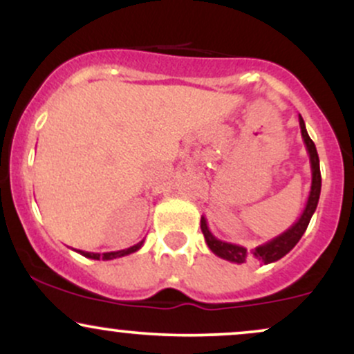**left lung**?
Segmentation results:
<instances>
[{
	"mask_svg": "<svg viewBox=\"0 0 354 354\" xmlns=\"http://www.w3.org/2000/svg\"><path fill=\"white\" fill-rule=\"evenodd\" d=\"M299 128H301V136L304 141V146H306V151L310 154V165H311V189L310 194H308L306 205H304V209L301 216L298 218V221L295 223L291 228H288L284 233L279 234L270 241L263 243V245L253 248V250H246L245 246L233 245V243L221 241L211 233L208 228V223H206V218L201 216V231L205 234L206 245L214 254L219 256V258L226 259V261L231 263H246L248 259H256L261 265H270V263L278 261L283 256H286L291 250L296 246V243L301 239V236L306 231L308 225H310V219L313 213L316 211V206H318L319 201V193H321V173H319V158L318 151H316V146L313 143V140L308 135L306 126H304V121L301 115H299Z\"/></svg>",
	"mask_w": 354,
	"mask_h": 354,
	"instance_id": "8db88e82",
	"label": "left lung"
}]
</instances>
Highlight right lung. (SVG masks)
Returning a JSON list of instances; mask_svg holds the SVG:
<instances>
[{
	"mask_svg": "<svg viewBox=\"0 0 354 354\" xmlns=\"http://www.w3.org/2000/svg\"><path fill=\"white\" fill-rule=\"evenodd\" d=\"M143 243H145V239H143V241L138 243V245H135V246L126 248V250L109 251V253H103V254H100V253H89V251H81V250H75V251H78V253L83 254L84 258H89V259H106V261H108V259H116V258H121V256L135 253V251H138L141 246H143Z\"/></svg>",
	"mask_w": 354,
	"mask_h": 354,
	"instance_id": "obj_1",
	"label": "right lung"
}]
</instances>
